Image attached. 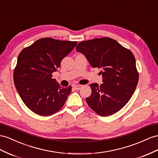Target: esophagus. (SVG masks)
Segmentation results:
<instances>
[{
  "label": "esophagus",
  "mask_w": 158,
  "mask_h": 158,
  "mask_svg": "<svg viewBox=\"0 0 158 158\" xmlns=\"http://www.w3.org/2000/svg\"><path fill=\"white\" fill-rule=\"evenodd\" d=\"M82 88V85H76V86H74V88L75 89H80Z\"/></svg>",
  "instance_id": "obj_1"
}]
</instances>
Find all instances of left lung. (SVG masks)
<instances>
[{"instance_id": "8db88e82", "label": "left lung", "mask_w": 158, "mask_h": 158, "mask_svg": "<svg viewBox=\"0 0 158 158\" xmlns=\"http://www.w3.org/2000/svg\"><path fill=\"white\" fill-rule=\"evenodd\" d=\"M76 50L92 67L102 70L103 84L89 85L92 94L86 98L89 107L102 116L116 113L128 102L138 82L134 54L108 37L81 42Z\"/></svg>"}]
</instances>
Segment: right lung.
Wrapping results in <instances>:
<instances>
[{
	"label": "right lung",
	"instance_id": "obj_1",
	"mask_svg": "<svg viewBox=\"0 0 158 158\" xmlns=\"http://www.w3.org/2000/svg\"><path fill=\"white\" fill-rule=\"evenodd\" d=\"M76 44V41L43 38L20 52L14 82L21 99L34 113L48 116L63 107L72 87L62 88L52 74Z\"/></svg>",
	"mask_w": 158,
	"mask_h": 158
}]
</instances>
